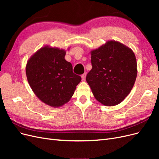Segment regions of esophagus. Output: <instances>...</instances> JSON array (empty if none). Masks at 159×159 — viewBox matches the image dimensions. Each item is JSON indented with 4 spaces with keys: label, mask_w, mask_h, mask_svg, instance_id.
<instances>
[{
    "label": "esophagus",
    "mask_w": 159,
    "mask_h": 159,
    "mask_svg": "<svg viewBox=\"0 0 159 159\" xmlns=\"http://www.w3.org/2000/svg\"><path fill=\"white\" fill-rule=\"evenodd\" d=\"M86 75H87V74H86V73H84V74L81 75V79H82V80H83V81H84V80H85V77H86Z\"/></svg>",
    "instance_id": "esophagus-1"
}]
</instances>
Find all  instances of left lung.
<instances>
[{
	"label": "left lung",
	"mask_w": 159,
	"mask_h": 159,
	"mask_svg": "<svg viewBox=\"0 0 159 159\" xmlns=\"http://www.w3.org/2000/svg\"><path fill=\"white\" fill-rule=\"evenodd\" d=\"M90 53L92 69L86 81L95 98L105 106L121 103L137 78V64L133 51L121 42L109 40Z\"/></svg>",
	"instance_id": "1"
}]
</instances>
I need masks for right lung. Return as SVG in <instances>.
I'll return each mask as SVG.
<instances>
[{
    "label": "right lung",
    "instance_id": "obj_1",
    "mask_svg": "<svg viewBox=\"0 0 159 159\" xmlns=\"http://www.w3.org/2000/svg\"><path fill=\"white\" fill-rule=\"evenodd\" d=\"M66 52L46 45L31 56L26 66L28 82L33 92L42 102L54 108L69 102L81 80L65 60Z\"/></svg>",
    "mask_w": 159,
    "mask_h": 159
}]
</instances>
